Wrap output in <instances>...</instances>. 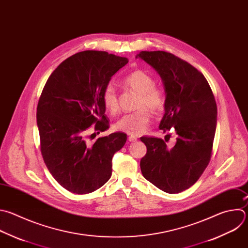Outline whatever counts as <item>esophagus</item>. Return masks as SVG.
<instances>
[{"label":"esophagus","mask_w":248,"mask_h":248,"mask_svg":"<svg viewBox=\"0 0 248 248\" xmlns=\"http://www.w3.org/2000/svg\"><path fill=\"white\" fill-rule=\"evenodd\" d=\"M137 140V137L134 136V135H129L128 136V141L129 142H135Z\"/></svg>","instance_id":"esophagus-1"}]
</instances>
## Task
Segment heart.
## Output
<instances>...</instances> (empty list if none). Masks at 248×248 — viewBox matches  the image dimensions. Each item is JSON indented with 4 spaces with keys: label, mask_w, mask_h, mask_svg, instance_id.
<instances>
[{
    "label": "heart",
    "mask_w": 248,
    "mask_h": 248,
    "mask_svg": "<svg viewBox=\"0 0 248 248\" xmlns=\"http://www.w3.org/2000/svg\"><path fill=\"white\" fill-rule=\"evenodd\" d=\"M124 86L138 94L136 107L139 109L124 115L115 123L114 127L120 131L138 135L146 130L152 118L150 111L145 107L153 111H159L164 107L166 98L163 92L155 86L154 78L141 70L129 73L124 79ZM102 102L109 113L116 114L119 111V98L112 85L106 86L103 90Z\"/></svg>",
    "instance_id": "heart-1"
}]
</instances>
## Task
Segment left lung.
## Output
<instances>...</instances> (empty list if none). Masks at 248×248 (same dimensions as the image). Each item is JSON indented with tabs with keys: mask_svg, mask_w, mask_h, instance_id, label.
I'll list each match as a JSON object with an SVG mask.
<instances>
[{
	"mask_svg": "<svg viewBox=\"0 0 248 248\" xmlns=\"http://www.w3.org/2000/svg\"><path fill=\"white\" fill-rule=\"evenodd\" d=\"M136 58L160 76L167 96L158 127L164 132L172 128L177 135L172 147L160 138L141 137L147 147L141 171L156 188L177 194L193 186L208 166L217 124L216 101L204 76L172 53L141 51Z\"/></svg>",
	"mask_w": 248,
	"mask_h": 248,
	"instance_id": "obj_1",
	"label": "left lung"
}]
</instances>
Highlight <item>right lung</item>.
Returning <instances> with one entry per match:
<instances>
[{
	"instance_id": "right-lung-1",
	"label": "right lung",
	"mask_w": 248,
	"mask_h": 248,
	"mask_svg": "<svg viewBox=\"0 0 248 248\" xmlns=\"http://www.w3.org/2000/svg\"><path fill=\"white\" fill-rule=\"evenodd\" d=\"M127 62L106 51H80L59 64L44 87L37 107L42 155L53 178L71 193L102 187L112 175L114 154L126 142L125 133L114 132L90 144L88 134L93 124L96 131L109 128L102 93Z\"/></svg>"
}]
</instances>
